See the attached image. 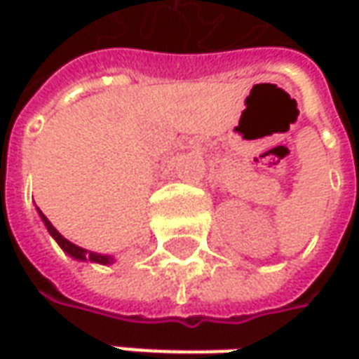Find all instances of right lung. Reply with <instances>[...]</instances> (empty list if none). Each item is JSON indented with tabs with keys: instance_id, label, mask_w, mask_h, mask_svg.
<instances>
[{
	"instance_id": "right-lung-1",
	"label": "right lung",
	"mask_w": 359,
	"mask_h": 359,
	"mask_svg": "<svg viewBox=\"0 0 359 359\" xmlns=\"http://www.w3.org/2000/svg\"><path fill=\"white\" fill-rule=\"evenodd\" d=\"M37 214H39V217H41L43 226L48 228L49 236L57 241V245H60V248H62L63 252L69 255V257H74V259H77V262H91V264H102V266H109V264H114V257H111V255L95 254V252L83 250V248H79V245H76V243H72L69 240H65L62 233L51 226V222H49L48 217L41 214L39 210H37Z\"/></svg>"
}]
</instances>
